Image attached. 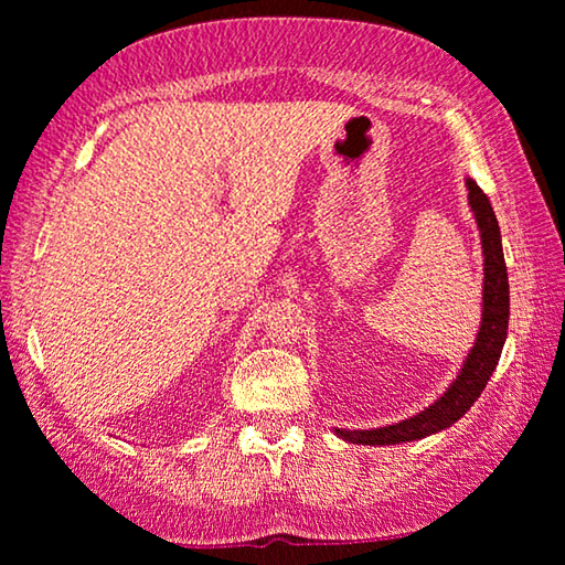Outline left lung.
<instances>
[{"mask_svg":"<svg viewBox=\"0 0 565 565\" xmlns=\"http://www.w3.org/2000/svg\"><path fill=\"white\" fill-rule=\"evenodd\" d=\"M465 185H468V204L472 216H476L480 247H483V310H480L483 315H480L476 343L465 356L452 385L439 395V401H434L416 416L390 426L335 428V434L343 441L382 447L426 439V436L445 431L470 411V405L483 393L495 364H499L509 330V274L507 263H503L501 230L499 222H495L491 201L480 191L476 180L465 178Z\"/></svg>","mask_w":565,"mask_h":565,"instance_id":"obj_1","label":"left lung"}]
</instances>
